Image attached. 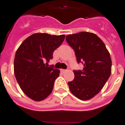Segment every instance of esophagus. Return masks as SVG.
<instances>
[{"mask_svg": "<svg viewBox=\"0 0 125 125\" xmlns=\"http://www.w3.org/2000/svg\"><path fill=\"white\" fill-rule=\"evenodd\" d=\"M60 71H61V72H62V73H63V72H65L66 70H65V69H61Z\"/></svg>", "mask_w": 125, "mask_h": 125, "instance_id": "obj_1", "label": "esophagus"}]
</instances>
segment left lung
Listing matches in <instances>:
<instances>
[{
  "mask_svg": "<svg viewBox=\"0 0 125 125\" xmlns=\"http://www.w3.org/2000/svg\"><path fill=\"white\" fill-rule=\"evenodd\" d=\"M66 41L75 51L82 71H74V80L68 83L71 93L82 100L94 97L103 88L111 74L112 62L103 41L96 34L81 32L66 36Z\"/></svg>",
  "mask_w": 125,
  "mask_h": 125,
  "instance_id": "left-lung-1",
  "label": "left lung"
}]
</instances>
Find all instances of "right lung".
<instances>
[{"label":"right lung","instance_id":"obj_1","mask_svg":"<svg viewBox=\"0 0 125 125\" xmlns=\"http://www.w3.org/2000/svg\"><path fill=\"white\" fill-rule=\"evenodd\" d=\"M65 35L37 33L27 37L16 52L14 72L25 95L35 101L44 100L51 94L60 70L46 66L53 53L62 44Z\"/></svg>","mask_w":125,"mask_h":125}]
</instances>
